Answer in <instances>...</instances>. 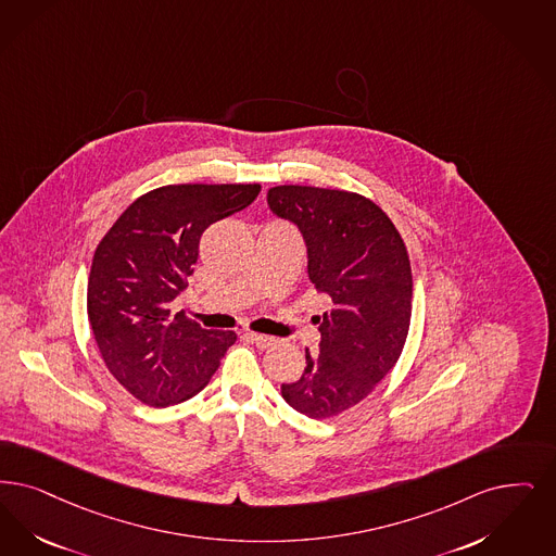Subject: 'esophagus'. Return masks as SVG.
<instances>
[{
	"label": "esophagus",
	"instance_id": "obj_1",
	"mask_svg": "<svg viewBox=\"0 0 556 556\" xmlns=\"http://www.w3.org/2000/svg\"><path fill=\"white\" fill-rule=\"evenodd\" d=\"M244 337L248 341H252L256 348H261V350H265V348H270V345L277 343V339H275V337H268V334L244 333Z\"/></svg>",
	"mask_w": 556,
	"mask_h": 556
}]
</instances>
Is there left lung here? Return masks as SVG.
<instances>
[{"label": "left lung", "instance_id": "1", "mask_svg": "<svg viewBox=\"0 0 556 556\" xmlns=\"http://www.w3.org/2000/svg\"><path fill=\"white\" fill-rule=\"evenodd\" d=\"M275 217L293 223L308 254V281L323 298L318 354L281 384L289 405L323 420L364 400L400 357L412 318V267L400 231L372 200L312 186H277Z\"/></svg>", "mask_w": 556, "mask_h": 556}]
</instances>
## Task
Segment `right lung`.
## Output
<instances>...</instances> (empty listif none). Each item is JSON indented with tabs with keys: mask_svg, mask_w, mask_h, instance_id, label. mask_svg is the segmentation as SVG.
I'll return each instance as SVG.
<instances>
[{
	"mask_svg": "<svg viewBox=\"0 0 556 556\" xmlns=\"http://www.w3.org/2000/svg\"><path fill=\"white\" fill-rule=\"evenodd\" d=\"M258 184H179L134 200L94 252L87 308L99 352L136 400L169 407L200 393L233 331L174 314L199 258L200 236L258 197Z\"/></svg>",
	"mask_w": 556,
	"mask_h": 556,
	"instance_id": "right-lung-1",
	"label": "right lung"
}]
</instances>
